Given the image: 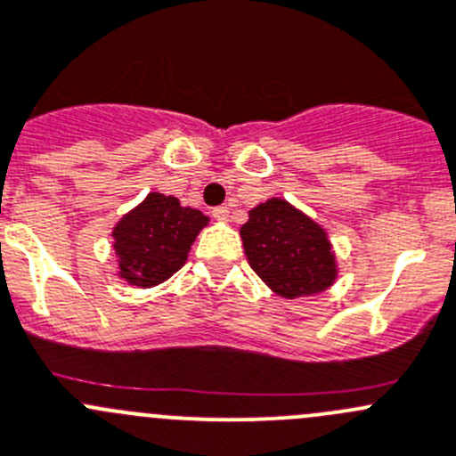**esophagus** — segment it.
<instances>
[{"instance_id":"1","label":"esophagus","mask_w":456,"mask_h":456,"mask_svg":"<svg viewBox=\"0 0 456 456\" xmlns=\"http://www.w3.org/2000/svg\"><path fill=\"white\" fill-rule=\"evenodd\" d=\"M211 216H214L216 220H227L229 218V207L227 205L214 207V209H211Z\"/></svg>"}]
</instances>
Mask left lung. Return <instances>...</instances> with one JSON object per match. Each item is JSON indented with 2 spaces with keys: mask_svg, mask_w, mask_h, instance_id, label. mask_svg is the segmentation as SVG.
<instances>
[{
  "mask_svg": "<svg viewBox=\"0 0 456 456\" xmlns=\"http://www.w3.org/2000/svg\"><path fill=\"white\" fill-rule=\"evenodd\" d=\"M240 236L251 269L282 298L318 294L334 282L325 229L281 198L254 207Z\"/></svg>",
  "mask_w": 456,
  "mask_h": 456,
  "instance_id": "left-lung-1",
  "label": "left lung"
}]
</instances>
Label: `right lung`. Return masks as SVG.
I'll list each match as a JSON object with an SVG mask.
<instances>
[{"label":"right lung","instance_id":"add662e5","mask_svg":"<svg viewBox=\"0 0 456 456\" xmlns=\"http://www.w3.org/2000/svg\"><path fill=\"white\" fill-rule=\"evenodd\" d=\"M207 220L202 211L180 205L178 198L149 193L113 229L120 276L138 287L174 276Z\"/></svg>","mask_w":456,"mask_h":456}]
</instances>
